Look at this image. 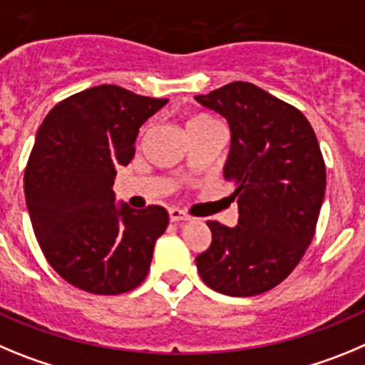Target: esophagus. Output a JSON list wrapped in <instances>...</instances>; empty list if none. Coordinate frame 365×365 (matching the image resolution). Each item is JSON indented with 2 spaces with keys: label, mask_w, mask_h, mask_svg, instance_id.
<instances>
[{
  "label": "esophagus",
  "mask_w": 365,
  "mask_h": 365,
  "mask_svg": "<svg viewBox=\"0 0 365 365\" xmlns=\"http://www.w3.org/2000/svg\"><path fill=\"white\" fill-rule=\"evenodd\" d=\"M169 218H170V222L183 223V222H187V220H189V215H185L183 211H180V209L173 207V209H169Z\"/></svg>",
  "instance_id": "obj_1"
}]
</instances>
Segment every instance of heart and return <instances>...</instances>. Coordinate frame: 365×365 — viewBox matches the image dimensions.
Wrapping results in <instances>:
<instances>
[{
    "label": "heart",
    "mask_w": 365,
    "mask_h": 365,
    "mask_svg": "<svg viewBox=\"0 0 365 365\" xmlns=\"http://www.w3.org/2000/svg\"><path fill=\"white\" fill-rule=\"evenodd\" d=\"M212 123H218L215 118L207 116V114H195L187 120V133H192V130H200L207 125H212Z\"/></svg>",
    "instance_id": "obj_1"
}]
</instances>
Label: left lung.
<instances>
[{
  "mask_svg": "<svg viewBox=\"0 0 365 365\" xmlns=\"http://www.w3.org/2000/svg\"><path fill=\"white\" fill-rule=\"evenodd\" d=\"M196 101L231 127L223 178L235 185L238 225L209 220L212 242L196 256L207 285L229 297L277 287L309 247L326 195V163L307 118L264 88L232 81Z\"/></svg>",
  "mask_w": 365,
  "mask_h": 365,
  "instance_id": "left-lung-1",
  "label": "left lung"
}]
</instances>
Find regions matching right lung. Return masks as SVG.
Segmentation results:
<instances>
[{
	"mask_svg": "<svg viewBox=\"0 0 365 365\" xmlns=\"http://www.w3.org/2000/svg\"><path fill=\"white\" fill-rule=\"evenodd\" d=\"M167 101L98 85L60 101L38 129L23 178L32 229L52 269L81 291L127 293L149 272L169 215L116 205L113 185L140 127Z\"/></svg>",
	"mask_w": 365,
	"mask_h": 365,
	"instance_id": "obj_1",
	"label": "right lung"
}]
</instances>
